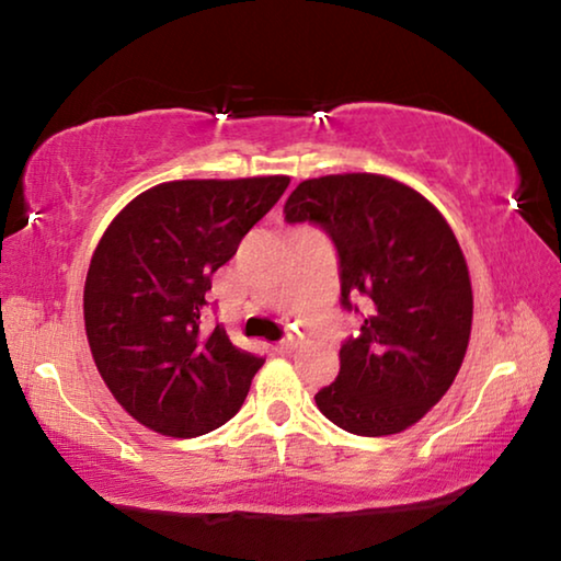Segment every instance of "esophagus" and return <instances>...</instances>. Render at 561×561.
Instances as JSON below:
<instances>
[{
    "mask_svg": "<svg viewBox=\"0 0 561 561\" xmlns=\"http://www.w3.org/2000/svg\"><path fill=\"white\" fill-rule=\"evenodd\" d=\"M299 344H301L299 336H287V339H282L279 344H274V351H279V354H291V351Z\"/></svg>",
    "mask_w": 561,
    "mask_h": 561,
    "instance_id": "esophagus-1",
    "label": "esophagus"
}]
</instances>
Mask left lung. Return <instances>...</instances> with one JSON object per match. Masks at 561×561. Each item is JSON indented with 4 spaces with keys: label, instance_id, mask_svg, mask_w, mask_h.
Here are the masks:
<instances>
[{
    "label": "left lung",
    "instance_id": "1",
    "mask_svg": "<svg viewBox=\"0 0 561 561\" xmlns=\"http://www.w3.org/2000/svg\"><path fill=\"white\" fill-rule=\"evenodd\" d=\"M284 215L324 227L341 304L366 307L336 381L314 396L319 411L366 438L411 428L448 393L470 341V272L450 225L417 190L376 173L304 180Z\"/></svg>",
    "mask_w": 561,
    "mask_h": 561
}]
</instances>
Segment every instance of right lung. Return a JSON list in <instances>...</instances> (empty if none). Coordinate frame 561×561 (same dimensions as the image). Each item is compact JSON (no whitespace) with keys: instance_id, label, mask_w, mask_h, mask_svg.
<instances>
[{"instance_id":"right-lung-1","label":"right lung","mask_w":561,"mask_h":561,"mask_svg":"<svg viewBox=\"0 0 561 561\" xmlns=\"http://www.w3.org/2000/svg\"><path fill=\"white\" fill-rule=\"evenodd\" d=\"M289 185L287 175L173 180L113 217L91 257L83 321L113 398L140 425L197 438L240 411L264 358L203 329L213 274Z\"/></svg>"}]
</instances>
